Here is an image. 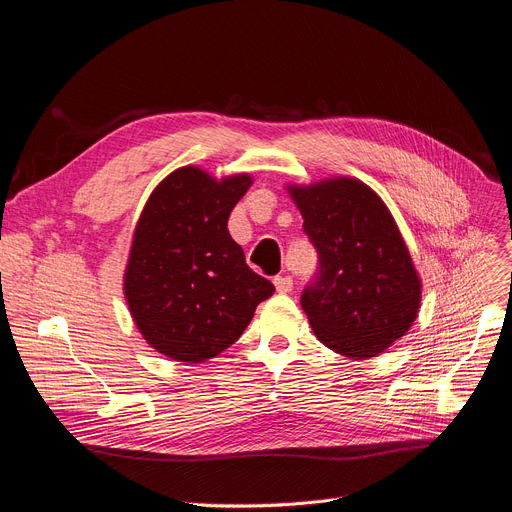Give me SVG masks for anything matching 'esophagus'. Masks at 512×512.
<instances>
[{"mask_svg": "<svg viewBox=\"0 0 512 512\" xmlns=\"http://www.w3.org/2000/svg\"><path fill=\"white\" fill-rule=\"evenodd\" d=\"M275 289L277 293H289L293 289V279L291 277H275Z\"/></svg>", "mask_w": 512, "mask_h": 512, "instance_id": "obj_1", "label": "esophagus"}]
</instances>
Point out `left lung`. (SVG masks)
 Instances as JSON below:
<instances>
[{"label": "left lung", "instance_id": "obj_1", "mask_svg": "<svg viewBox=\"0 0 512 512\" xmlns=\"http://www.w3.org/2000/svg\"><path fill=\"white\" fill-rule=\"evenodd\" d=\"M287 192L320 256V275L302 308L320 343L351 359L384 353L422 306L409 248L384 200L355 177H326Z\"/></svg>", "mask_w": 512, "mask_h": 512}]
</instances>
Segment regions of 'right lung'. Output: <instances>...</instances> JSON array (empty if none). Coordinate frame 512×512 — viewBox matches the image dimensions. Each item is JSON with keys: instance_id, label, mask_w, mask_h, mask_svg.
Listing matches in <instances>:
<instances>
[{"instance_id": "obj_1", "label": "right lung", "mask_w": 512, "mask_h": 512, "mask_svg": "<svg viewBox=\"0 0 512 512\" xmlns=\"http://www.w3.org/2000/svg\"><path fill=\"white\" fill-rule=\"evenodd\" d=\"M252 182L250 173L217 179L196 165L179 167L138 217L124 297L142 339L175 362L202 364L223 353L275 293L227 229Z\"/></svg>"}]
</instances>
